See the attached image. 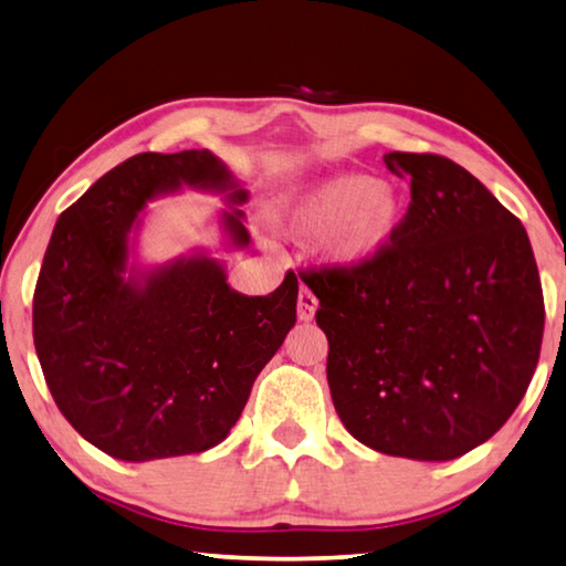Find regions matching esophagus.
<instances>
[{
	"instance_id": "1",
	"label": "esophagus",
	"mask_w": 566,
	"mask_h": 566,
	"mask_svg": "<svg viewBox=\"0 0 566 566\" xmlns=\"http://www.w3.org/2000/svg\"><path fill=\"white\" fill-rule=\"evenodd\" d=\"M315 311H318V298L308 291V289H301L298 293V318L301 321H313L315 318Z\"/></svg>"
}]
</instances>
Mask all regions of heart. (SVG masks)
<instances>
[{
	"instance_id": "1",
	"label": "heart",
	"mask_w": 566,
	"mask_h": 566,
	"mask_svg": "<svg viewBox=\"0 0 566 566\" xmlns=\"http://www.w3.org/2000/svg\"><path fill=\"white\" fill-rule=\"evenodd\" d=\"M405 188L360 171H340L285 196L273 216L277 231L318 238L325 263L360 271L390 251L408 221Z\"/></svg>"
}]
</instances>
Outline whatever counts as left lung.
I'll list each match as a JSON object with an SVG mask.
<instances>
[{
    "label": "left lung",
    "instance_id": "1",
    "mask_svg": "<svg viewBox=\"0 0 566 566\" xmlns=\"http://www.w3.org/2000/svg\"><path fill=\"white\" fill-rule=\"evenodd\" d=\"M410 211L360 271L305 275L333 405L375 452L448 462L488 442L537 368L544 301L527 231L450 158L392 151Z\"/></svg>",
    "mask_w": 566,
    "mask_h": 566
}]
</instances>
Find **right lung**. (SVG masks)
Here are the masks:
<instances>
[{"label": "right lung", "instance_id": "right-lung-1", "mask_svg": "<svg viewBox=\"0 0 566 566\" xmlns=\"http://www.w3.org/2000/svg\"><path fill=\"white\" fill-rule=\"evenodd\" d=\"M181 188L223 193L226 245L248 248L238 208L248 191L221 158L208 148L136 154L59 216L34 291V348L56 408L124 462L223 442L295 325V273L273 293L243 295L203 248L138 263V213Z\"/></svg>", "mask_w": 566, "mask_h": 566}]
</instances>
